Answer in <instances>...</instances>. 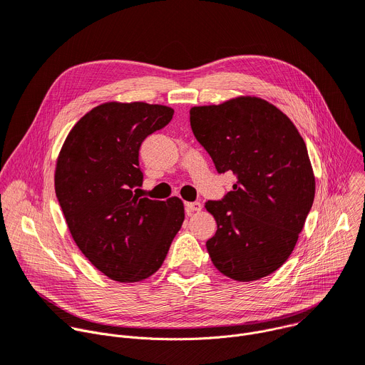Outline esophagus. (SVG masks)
Here are the masks:
<instances>
[{
	"label": "esophagus",
	"mask_w": 365,
	"mask_h": 365,
	"mask_svg": "<svg viewBox=\"0 0 365 365\" xmlns=\"http://www.w3.org/2000/svg\"><path fill=\"white\" fill-rule=\"evenodd\" d=\"M201 210V203L198 201H192V203H185V212L188 216H191L194 212H200Z\"/></svg>",
	"instance_id": "obj_1"
}]
</instances>
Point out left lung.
I'll return each mask as SVG.
<instances>
[{
	"instance_id": "8db88e82",
	"label": "left lung",
	"mask_w": 365,
	"mask_h": 365,
	"mask_svg": "<svg viewBox=\"0 0 365 365\" xmlns=\"http://www.w3.org/2000/svg\"><path fill=\"white\" fill-rule=\"evenodd\" d=\"M190 123L217 173L237 177L206 203L217 223L206 242L213 265L236 281L272 274L292 255L314 200L303 138L281 110L250 96L191 107Z\"/></svg>"
}]
</instances>
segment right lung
Instances as JSON below:
<instances>
[{"label":"right lung","instance_id":"1","mask_svg":"<svg viewBox=\"0 0 365 365\" xmlns=\"http://www.w3.org/2000/svg\"><path fill=\"white\" fill-rule=\"evenodd\" d=\"M174 115L167 106L110 101L68 133L55 170V191L68 229L87 259L118 282L155 274L184 222L178 197H140L139 149ZM139 190V188H138Z\"/></svg>","mask_w":365,"mask_h":365}]
</instances>
